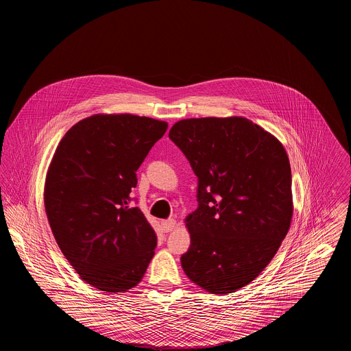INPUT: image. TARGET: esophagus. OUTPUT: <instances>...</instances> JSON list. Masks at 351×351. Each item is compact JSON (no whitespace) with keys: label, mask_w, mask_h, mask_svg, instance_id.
Returning <instances> with one entry per match:
<instances>
[{"label":"esophagus","mask_w":351,"mask_h":351,"mask_svg":"<svg viewBox=\"0 0 351 351\" xmlns=\"http://www.w3.org/2000/svg\"><path fill=\"white\" fill-rule=\"evenodd\" d=\"M176 226H177V223H176L174 219H169V220H163V221H162V227H163V231H165V232L173 231V230L176 228Z\"/></svg>","instance_id":"1"}]
</instances>
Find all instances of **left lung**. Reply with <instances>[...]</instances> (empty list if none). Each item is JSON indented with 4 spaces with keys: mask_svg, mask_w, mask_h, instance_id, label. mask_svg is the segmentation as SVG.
Returning a JSON list of instances; mask_svg holds the SVG:
<instances>
[{
    "mask_svg": "<svg viewBox=\"0 0 351 351\" xmlns=\"http://www.w3.org/2000/svg\"><path fill=\"white\" fill-rule=\"evenodd\" d=\"M169 138L197 176L199 206L186 219L185 274L227 295L258 277L288 234L292 173L282 145L245 117L176 123Z\"/></svg>",
    "mask_w": 351,
    "mask_h": 351,
    "instance_id": "obj_1",
    "label": "left lung"
}]
</instances>
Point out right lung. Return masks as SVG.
I'll return each mask as SVG.
<instances>
[{"label": "right lung", "instance_id": "1", "mask_svg": "<svg viewBox=\"0 0 351 351\" xmlns=\"http://www.w3.org/2000/svg\"><path fill=\"white\" fill-rule=\"evenodd\" d=\"M167 123L135 114H95L59 142L45 186V206L59 249L80 277L127 292L145 276L156 235L130 205L136 170Z\"/></svg>", "mask_w": 351, "mask_h": 351}]
</instances>
